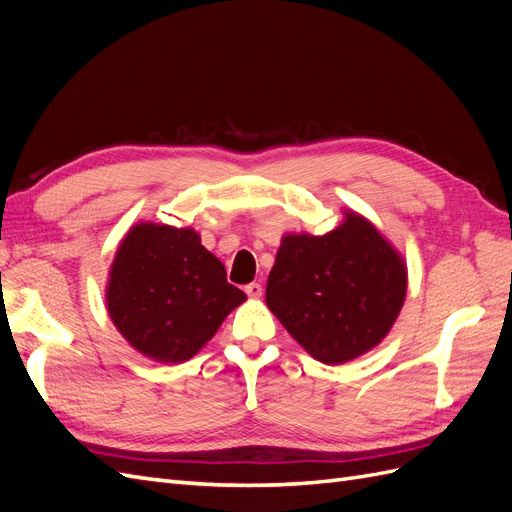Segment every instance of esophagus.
I'll return each instance as SVG.
<instances>
[{
  "instance_id": "esophagus-1",
  "label": "esophagus",
  "mask_w": 512,
  "mask_h": 512,
  "mask_svg": "<svg viewBox=\"0 0 512 512\" xmlns=\"http://www.w3.org/2000/svg\"><path fill=\"white\" fill-rule=\"evenodd\" d=\"M245 292H247V297L258 299V297H262V286L258 282H252V284L245 286Z\"/></svg>"
}]
</instances>
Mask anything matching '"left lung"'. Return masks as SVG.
<instances>
[{
    "instance_id": "1",
    "label": "left lung",
    "mask_w": 512,
    "mask_h": 512,
    "mask_svg": "<svg viewBox=\"0 0 512 512\" xmlns=\"http://www.w3.org/2000/svg\"><path fill=\"white\" fill-rule=\"evenodd\" d=\"M406 286L404 260L365 218L346 213L327 235L282 239L267 305L314 359L337 365L382 342Z\"/></svg>"
}]
</instances>
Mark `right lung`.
I'll use <instances>...</instances> for the list:
<instances>
[{"mask_svg": "<svg viewBox=\"0 0 512 512\" xmlns=\"http://www.w3.org/2000/svg\"><path fill=\"white\" fill-rule=\"evenodd\" d=\"M192 228L136 224L111 267L106 305L130 346L160 363L188 361L245 301Z\"/></svg>", "mask_w": 512, "mask_h": 512, "instance_id": "1", "label": "right lung"}]
</instances>
